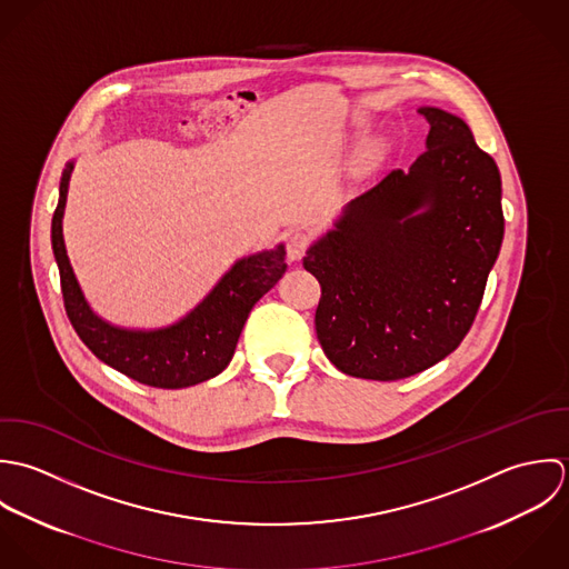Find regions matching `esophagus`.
I'll return each instance as SVG.
<instances>
[{
	"label": "esophagus",
	"mask_w": 569,
	"mask_h": 569,
	"mask_svg": "<svg viewBox=\"0 0 569 569\" xmlns=\"http://www.w3.org/2000/svg\"><path fill=\"white\" fill-rule=\"evenodd\" d=\"M308 246H310V237L306 232H301V230L292 232L288 237V259L290 261H299L306 254Z\"/></svg>",
	"instance_id": "1"
}]
</instances>
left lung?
<instances>
[{"instance_id": "left-lung-1", "label": "left lung", "mask_w": 569, "mask_h": 569, "mask_svg": "<svg viewBox=\"0 0 569 569\" xmlns=\"http://www.w3.org/2000/svg\"><path fill=\"white\" fill-rule=\"evenodd\" d=\"M418 112L427 151L351 200L303 259L321 283L319 342L353 378H409L457 349L503 239L495 160L459 116Z\"/></svg>"}]
</instances>
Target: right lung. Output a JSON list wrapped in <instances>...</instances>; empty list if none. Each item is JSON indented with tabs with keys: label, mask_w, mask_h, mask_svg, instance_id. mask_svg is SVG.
Here are the masks:
<instances>
[{
	"label": "right lung",
	"mask_w": 569,
	"mask_h": 569,
	"mask_svg": "<svg viewBox=\"0 0 569 569\" xmlns=\"http://www.w3.org/2000/svg\"><path fill=\"white\" fill-rule=\"evenodd\" d=\"M74 162L61 173L52 216V252L59 266L68 319L92 353L116 371L158 389H182L227 369L252 306L283 277L286 248L248 254L184 319L160 330H127L101 319L83 297L63 241V211Z\"/></svg>",
	"instance_id": "add662e5"
}]
</instances>
